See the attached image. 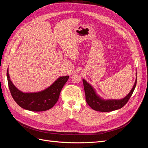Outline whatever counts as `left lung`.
<instances>
[{"mask_svg": "<svg viewBox=\"0 0 148 148\" xmlns=\"http://www.w3.org/2000/svg\"><path fill=\"white\" fill-rule=\"evenodd\" d=\"M136 80L137 79H136L135 83L134 84L130 92L123 99H102L101 97L97 95L95 89L90 84H89V83H88L86 80L83 79L86 102L92 109L96 111L102 112H110L121 109L127 104L129 99L132 96L136 87Z\"/></svg>", "mask_w": 148, "mask_h": 148, "instance_id": "left-lung-1", "label": "left lung"}]
</instances>
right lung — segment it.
<instances>
[{"instance_id": "1", "label": "right lung", "mask_w": 148, "mask_h": 148, "mask_svg": "<svg viewBox=\"0 0 148 148\" xmlns=\"http://www.w3.org/2000/svg\"><path fill=\"white\" fill-rule=\"evenodd\" d=\"M7 77L11 95L17 104L26 110L41 112L51 109L56 104L62 89L69 79V76L60 77L50 86L36 92H23L16 88L10 80L8 69Z\"/></svg>"}]
</instances>
